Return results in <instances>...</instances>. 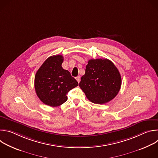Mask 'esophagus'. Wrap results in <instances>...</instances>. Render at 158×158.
I'll return each mask as SVG.
<instances>
[{
    "mask_svg": "<svg viewBox=\"0 0 158 158\" xmlns=\"http://www.w3.org/2000/svg\"><path fill=\"white\" fill-rule=\"evenodd\" d=\"M76 79L77 81V82L79 83V82L81 81V77H80V76H77V77Z\"/></svg>",
    "mask_w": 158,
    "mask_h": 158,
    "instance_id": "34e87169",
    "label": "esophagus"
}]
</instances>
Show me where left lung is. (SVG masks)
Returning <instances> with one entry per match:
<instances>
[{
    "instance_id": "left-lung-1",
    "label": "left lung",
    "mask_w": 158,
    "mask_h": 158,
    "mask_svg": "<svg viewBox=\"0 0 158 158\" xmlns=\"http://www.w3.org/2000/svg\"><path fill=\"white\" fill-rule=\"evenodd\" d=\"M121 86V74L115 65L107 59L89 60L79 83L87 98L98 104L113 99Z\"/></svg>"
}]
</instances>
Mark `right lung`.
Listing matches in <instances>:
<instances>
[{
	"instance_id": "1",
	"label": "right lung",
	"mask_w": 158,
	"mask_h": 158,
	"mask_svg": "<svg viewBox=\"0 0 158 158\" xmlns=\"http://www.w3.org/2000/svg\"><path fill=\"white\" fill-rule=\"evenodd\" d=\"M61 55L48 57L35 74L34 87L37 96L45 104L59 106L67 100V94L78 85L71 73L62 68Z\"/></svg>"
}]
</instances>
